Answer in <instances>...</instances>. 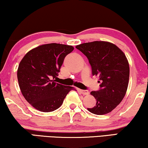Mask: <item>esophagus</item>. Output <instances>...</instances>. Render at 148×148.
Returning a JSON list of instances; mask_svg holds the SVG:
<instances>
[{
    "instance_id": "1",
    "label": "esophagus",
    "mask_w": 148,
    "mask_h": 148,
    "mask_svg": "<svg viewBox=\"0 0 148 148\" xmlns=\"http://www.w3.org/2000/svg\"><path fill=\"white\" fill-rule=\"evenodd\" d=\"M80 92L84 95H86L89 94V91L87 90H80Z\"/></svg>"
}]
</instances>
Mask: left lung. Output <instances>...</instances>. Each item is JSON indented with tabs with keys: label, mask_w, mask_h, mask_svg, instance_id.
Instances as JSON below:
<instances>
[{
	"label": "left lung",
	"mask_w": 148,
	"mask_h": 148,
	"mask_svg": "<svg viewBox=\"0 0 148 148\" xmlns=\"http://www.w3.org/2000/svg\"><path fill=\"white\" fill-rule=\"evenodd\" d=\"M88 58L92 76L99 77L100 89L92 91L97 103L88 108L90 113L102 115L109 113L122 101L127 89L130 66L125 55L113 43L93 41L76 45Z\"/></svg>",
	"instance_id": "8db88e82"
}]
</instances>
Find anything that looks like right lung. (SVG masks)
Returning a JSON list of instances; mask_svg holds the SVG:
<instances>
[{
  "instance_id": "1",
  "label": "right lung",
  "mask_w": 148,
  "mask_h": 148,
  "mask_svg": "<svg viewBox=\"0 0 148 148\" xmlns=\"http://www.w3.org/2000/svg\"><path fill=\"white\" fill-rule=\"evenodd\" d=\"M73 50L71 45L49 43L32 49L21 61L18 85L25 99L35 109L41 112L55 111L74 89L56 81L64 58Z\"/></svg>"
}]
</instances>
